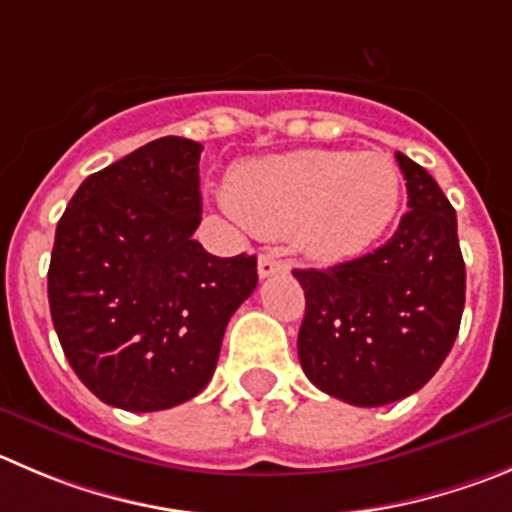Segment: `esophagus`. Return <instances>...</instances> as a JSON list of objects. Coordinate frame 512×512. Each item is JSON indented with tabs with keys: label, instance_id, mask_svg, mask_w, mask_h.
<instances>
[{
	"label": "esophagus",
	"instance_id": "obj_1",
	"mask_svg": "<svg viewBox=\"0 0 512 512\" xmlns=\"http://www.w3.org/2000/svg\"><path fill=\"white\" fill-rule=\"evenodd\" d=\"M288 270V262L280 260L275 255H260L257 257V272H260V278H270L275 272Z\"/></svg>",
	"mask_w": 512,
	"mask_h": 512
}]
</instances>
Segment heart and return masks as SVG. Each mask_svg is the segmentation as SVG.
Listing matches in <instances>:
<instances>
[{"mask_svg": "<svg viewBox=\"0 0 512 512\" xmlns=\"http://www.w3.org/2000/svg\"><path fill=\"white\" fill-rule=\"evenodd\" d=\"M232 197L260 232H293L315 260H351L394 219L401 176L381 151H293L232 176Z\"/></svg>", "mask_w": 512, "mask_h": 512, "instance_id": "heart-1", "label": "heart"}]
</instances>
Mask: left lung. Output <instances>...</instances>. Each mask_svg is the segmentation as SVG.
<instances>
[{"instance_id":"obj_1","label":"left lung","mask_w":512,"mask_h":512,"mask_svg":"<svg viewBox=\"0 0 512 512\" xmlns=\"http://www.w3.org/2000/svg\"><path fill=\"white\" fill-rule=\"evenodd\" d=\"M409 212L379 250L328 270H293L305 293L298 356L305 376L353 407L422 389L460 331L465 260L457 214L437 181L396 151Z\"/></svg>"}]
</instances>
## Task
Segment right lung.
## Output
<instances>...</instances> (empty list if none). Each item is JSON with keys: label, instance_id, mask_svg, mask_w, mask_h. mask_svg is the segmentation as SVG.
<instances>
[{"label": "right lung", "instance_id": "right-lung-1", "mask_svg": "<svg viewBox=\"0 0 512 512\" xmlns=\"http://www.w3.org/2000/svg\"><path fill=\"white\" fill-rule=\"evenodd\" d=\"M202 143L164 136L80 184L57 222L47 298L78 379L111 407L161 412L217 369L229 318L257 285V257L209 255Z\"/></svg>", "mask_w": 512, "mask_h": 512}]
</instances>
